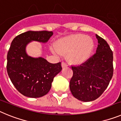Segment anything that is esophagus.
<instances>
[{"label": "esophagus", "instance_id": "1", "mask_svg": "<svg viewBox=\"0 0 121 121\" xmlns=\"http://www.w3.org/2000/svg\"><path fill=\"white\" fill-rule=\"evenodd\" d=\"M67 66H68V65H67V63H65V62H62V68L67 67Z\"/></svg>", "mask_w": 121, "mask_h": 121}]
</instances>
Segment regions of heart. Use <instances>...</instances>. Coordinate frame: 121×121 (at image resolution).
<instances>
[{"label":"heart","instance_id":"obj_1","mask_svg":"<svg viewBox=\"0 0 121 121\" xmlns=\"http://www.w3.org/2000/svg\"><path fill=\"white\" fill-rule=\"evenodd\" d=\"M94 47L95 44L91 38L77 34L60 39L56 47L51 48V50L57 55L68 54V59L70 62L81 64L89 59Z\"/></svg>","mask_w":121,"mask_h":121}]
</instances>
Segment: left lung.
Returning a JSON list of instances; mask_svg holds the SVG:
<instances>
[{"mask_svg":"<svg viewBox=\"0 0 121 121\" xmlns=\"http://www.w3.org/2000/svg\"><path fill=\"white\" fill-rule=\"evenodd\" d=\"M96 53L79 66H72L70 82L73 96L83 102L98 99L107 88L113 74V52L105 40L96 35Z\"/></svg>","mask_w":121,"mask_h":121,"instance_id":"1","label":"left lung"}]
</instances>
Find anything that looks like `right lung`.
<instances>
[{
  "label": "right lung",
  "mask_w": 121,
  "mask_h": 121,
  "mask_svg": "<svg viewBox=\"0 0 121 121\" xmlns=\"http://www.w3.org/2000/svg\"><path fill=\"white\" fill-rule=\"evenodd\" d=\"M53 35L48 31H28L17 36L11 42L6 70L14 86L23 96L36 98L47 95L54 78L62 70L61 62L51 64L41 57H30L25 50L30 42L45 43Z\"/></svg>",
  "instance_id": "obj_1"
}]
</instances>
